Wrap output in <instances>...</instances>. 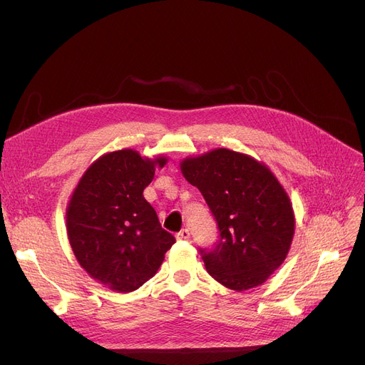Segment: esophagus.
<instances>
[{"label":"esophagus","instance_id":"34e87169","mask_svg":"<svg viewBox=\"0 0 365 365\" xmlns=\"http://www.w3.org/2000/svg\"><path fill=\"white\" fill-rule=\"evenodd\" d=\"M176 239H178V240H189L190 239V231L189 230H181L180 233H176Z\"/></svg>","mask_w":365,"mask_h":365}]
</instances>
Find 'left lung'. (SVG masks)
I'll use <instances>...</instances> for the list:
<instances>
[{"label":"left lung","instance_id":"left-lung-1","mask_svg":"<svg viewBox=\"0 0 365 365\" xmlns=\"http://www.w3.org/2000/svg\"><path fill=\"white\" fill-rule=\"evenodd\" d=\"M216 219L220 240L202 252L212 277L233 291L267 282L288 256L295 215L289 195L267 164L217 148L180 163Z\"/></svg>","mask_w":365,"mask_h":365}]
</instances>
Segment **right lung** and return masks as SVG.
Wrapping results in <instances>:
<instances>
[{"mask_svg": "<svg viewBox=\"0 0 365 365\" xmlns=\"http://www.w3.org/2000/svg\"><path fill=\"white\" fill-rule=\"evenodd\" d=\"M168 157L134 149L106 152L91 163L65 212L70 247L91 279L115 292H132L157 274L175 237L161 228L143 190Z\"/></svg>", "mask_w": 365, "mask_h": 365, "instance_id": "add662e5", "label": "right lung"}]
</instances>
